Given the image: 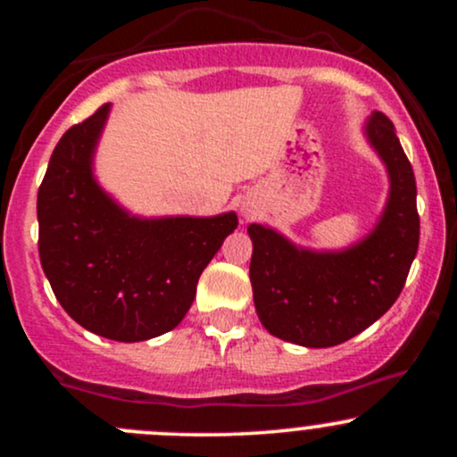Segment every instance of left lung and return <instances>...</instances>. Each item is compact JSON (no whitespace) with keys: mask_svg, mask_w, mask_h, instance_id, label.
Wrapping results in <instances>:
<instances>
[{"mask_svg":"<svg viewBox=\"0 0 457 457\" xmlns=\"http://www.w3.org/2000/svg\"><path fill=\"white\" fill-rule=\"evenodd\" d=\"M367 137L386 162L391 193L376 229L342 253L296 249L264 225L253 240L249 277L255 312L269 333L307 348H330L374 324L400 296L419 249L417 182L393 122L374 113Z\"/></svg>","mask_w":457,"mask_h":457,"instance_id":"left-lung-1","label":"left lung"}]
</instances>
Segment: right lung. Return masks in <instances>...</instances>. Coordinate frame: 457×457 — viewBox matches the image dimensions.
<instances>
[{"label":"right lung","mask_w":457,"mask_h":457,"mask_svg":"<svg viewBox=\"0 0 457 457\" xmlns=\"http://www.w3.org/2000/svg\"><path fill=\"white\" fill-rule=\"evenodd\" d=\"M109 104L57 141L38 188V253L54 295L83 328L144 342L176 328L234 212L211 219L129 217L92 178Z\"/></svg>","instance_id":"obj_1"}]
</instances>
